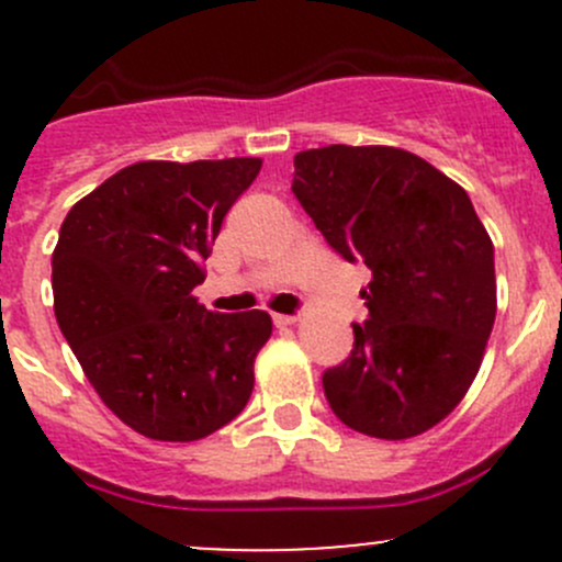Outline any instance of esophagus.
Returning a JSON list of instances; mask_svg holds the SVG:
<instances>
[{
    "label": "esophagus",
    "mask_w": 562,
    "mask_h": 562,
    "mask_svg": "<svg viewBox=\"0 0 562 562\" xmlns=\"http://www.w3.org/2000/svg\"><path fill=\"white\" fill-rule=\"evenodd\" d=\"M296 321V315H274V326H293Z\"/></svg>",
    "instance_id": "1"
}]
</instances>
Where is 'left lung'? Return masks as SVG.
Returning a JSON list of instances; mask_svg holds the SVG:
<instances>
[{
  "instance_id": "8db88e82",
  "label": "left lung",
  "mask_w": 562,
  "mask_h": 562,
  "mask_svg": "<svg viewBox=\"0 0 562 562\" xmlns=\"http://www.w3.org/2000/svg\"><path fill=\"white\" fill-rule=\"evenodd\" d=\"M293 195L334 252L372 271L370 317L323 372L334 416L370 438L427 432L459 405L497 313L495 247L468 192L394 146L293 157Z\"/></svg>"
}]
</instances>
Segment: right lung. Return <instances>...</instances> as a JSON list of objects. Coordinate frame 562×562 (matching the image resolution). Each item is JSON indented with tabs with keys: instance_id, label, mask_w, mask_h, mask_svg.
I'll use <instances>...</instances> for the list:
<instances>
[{
	"instance_id": "obj_1",
	"label": "right lung",
	"mask_w": 562,
	"mask_h": 562,
	"mask_svg": "<svg viewBox=\"0 0 562 562\" xmlns=\"http://www.w3.org/2000/svg\"><path fill=\"white\" fill-rule=\"evenodd\" d=\"M258 171V157L135 162L61 223L50 258L56 321L100 400L146 438H206L252 394L271 317L209 313L192 288Z\"/></svg>"
}]
</instances>
